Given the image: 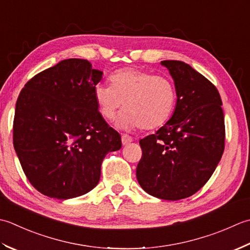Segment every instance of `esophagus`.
<instances>
[{"mask_svg": "<svg viewBox=\"0 0 250 250\" xmlns=\"http://www.w3.org/2000/svg\"><path fill=\"white\" fill-rule=\"evenodd\" d=\"M131 141H132V137H131V136L127 135V134H123V135H122V144H123L124 146L130 144Z\"/></svg>", "mask_w": 250, "mask_h": 250, "instance_id": "34e87169", "label": "esophagus"}]
</instances>
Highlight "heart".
Returning a JSON list of instances; mask_svg holds the SVG:
<instances>
[{
	"mask_svg": "<svg viewBox=\"0 0 250 250\" xmlns=\"http://www.w3.org/2000/svg\"><path fill=\"white\" fill-rule=\"evenodd\" d=\"M110 84H98L94 89L100 114L114 120L124 103L119 124L125 128L138 126L155 129L170 119L177 103L176 86L164 75H153L145 70L126 68L110 76Z\"/></svg>",
	"mask_w": 250,
	"mask_h": 250,
	"instance_id": "1",
	"label": "heart"
}]
</instances>
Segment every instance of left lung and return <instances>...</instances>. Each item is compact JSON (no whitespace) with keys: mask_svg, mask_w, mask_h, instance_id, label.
I'll list each match as a JSON object with an SVG mask.
<instances>
[{"mask_svg":"<svg viewBox=\"0 0 250 250\" xmlns=\"http://www.w3.org/2000/svg\"><path fill=\"white\" fill-rule=\"evenodd\" d=\"M175 81L174 114L155 134L140 139L136 175L152 196L178 201L194 194L215 171L225 151L222 101L216 86L191 65L161 62Z\"/></svg>","mask_w":250,"mask_h":250,"instance_id":"1","label":"left lung"}]
</instances>
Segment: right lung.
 <instances>
[{"label": "right lung", "mask_w": 250, "mask_h": 250, "mask_svg": "<svg viewBox=\"0 0 250 250\" xmlns=\"http://www.w3.org/2000/svg\"><path fill=\"white\" fill-rule=\"evenodd\" d=\"M101 78L89 61L65 59L20 91L13 144L25 177L44 195L68 200L93 190L105 155L121 149L95 100Z\"/></svg>", "instance_id": "right-lung-1"}]
</instances>
